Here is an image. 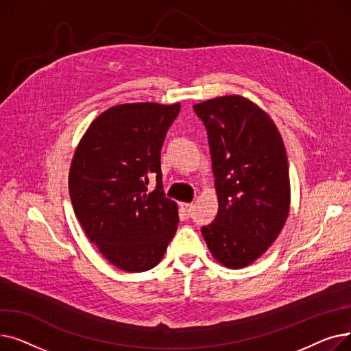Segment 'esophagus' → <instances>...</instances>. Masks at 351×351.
<instances>
[{
  "label": "esophagus",
  "mask_w": 351,
  "mask_h": 351,
  "mask_svg": "<svg viewBox=\"0 0 351 351\" xmlns=\"http://www.w3.org/2000/svg\"><path fill=\"white\" fill-rule=\"evenodd\" d=\"M192 208H193L192 204H180V209H182V212L185 213V215H191Z\"/></svg>",
  "instance_id": "esophagus-1"
}]
</instances>
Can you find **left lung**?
I'll return each mask as SVG.
<instances>
[{"label":"left lung","mask_w":351,"mask_h":351,"mask_svg":"<svg viewBox=\"0 0 351 351\" xmlns=\"http://www.w3.org/2000/svg\"><path fill=\"white\" fill-rule=\"evenodd\" d=\"M193 109L208 131L219 200L217 215L202 234L219 263L241 269L267 250L287 219L285 145L269 115L243 97H220Z\"/></svg>","instance_id":"left-lung-1"}]
</instances>
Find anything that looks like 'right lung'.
I'll use <instances>...</instances> for the list:
<instances>
[{"instance_id":"1","label":"right lung","mask_w":351,"mask_h":351,"mask_svg":"<svg viewBox=\"0 0 351 351\" xmlns=\"http://www.w3.org/2000/svg\"><path fill=\"white\" fill-rule=\"evenodd\" d=\"M180 104H125L105 110L82 136L69 169L73 212L89 241L125 271L155 267L179 216L165 196L160 149ZM157 186L147 191L149 178Z\"/></svg>"}]
</instances>
